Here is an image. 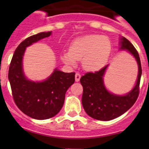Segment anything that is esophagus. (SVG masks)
I'll list each match as a JSON object with an SVG mask.
<instances>
[{
  "mask_svg": "<svg viewBox=\"0 0 149 149\" xmlns=\"http://www.w3.org/2000/svg\"><path fill=\"white\" fill-rule=\"evenodd\" d=\"M81 79V74H79V73H76V75H75V81L76 82H79L80 81Z\"/></svg>",
  "mask_w": 149,
  "mask_h": 149,
  "instance_id": "34e87169",
  "label": "esophagus"
}]
</instances>
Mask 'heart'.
Wrapping results in <instances>:
<instances>
[{
	"instance_id": "1",
	"label": "heart",
	"mask_w": 149,
	"mask_h": 149,
	"mask_svg": "<svg viewBox=\"0 0 149 149\" xmlns=\"http://www.w3.org/2000/svg\"><path fill=\"white\" fill-rule=\"evenodd\" d=\"M109 39L100 34H89L72 42L69 51L63 52L61 59L65 64L74 65L82 59V65L88 71H97L106 65L111 53Z\"/></svg>"
}]
</instances>
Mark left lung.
<instances>
[{
    "label": "left lung",
    "mask_w": 149,
    "mask_h": 149,
    "mask_svg": "<svg viewBox=\"0 0 149 149\" xmlns=\"http://www.w3.org/2000/svg\"><path fill=\"white\" fill-rule=\"evenodd\" d=\"M120 50H126L136 61L139 68L137 80L133 88L124 95H118L108 91L104 82L108 65L99 71L87 73L80 79L83 86L82 105L87 115L94 119L109 121L127 112L137 100L142 69L139 55L134 46L125 37L120 38Z\"/></svg>",
    "instance_id": "obj_1"
}]
</instances>
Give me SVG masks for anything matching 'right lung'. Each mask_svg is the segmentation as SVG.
Listing matches in <instances>:
<instances>
[{
  "instance_id": "right-lung-1",
  "label": "right lung",
  "mask_w": 149,
  "mask_h": 149,
  "mask_svg": "<svg viewBox=\"0 0 149 149\" xmlns=\"http://www.w3.org/2000/svg\"><path fill=\"white\" fill-rule=\"evenodd\" d=\"M52 31L40 32L20 43L15 50L8 70V80L16 106L27 116L46 120L56 115L65 101L68 88L75 81V73H64L55 68L42 81H33L26 77L23 58L27 47L48 37Z\"/></svg>"
}]
</instances>
